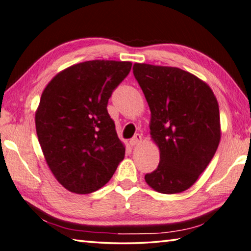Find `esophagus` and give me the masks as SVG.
Listing matches in <instances>:
<instances>
[{
    "label": "esophagus",
    "instance_id": "esophagus-1",
    "mask_svg": "<svg viewBox=\"0 0 251 251\" xmlns=\"http://www.w3.org/2000/svg\"><path fill=\"white\" fill-rule=\"evenodd\" d=\"M141 143V136L139 134H136L133 138L129 140V145L131 147H135V146H137Z\"/></svg>",
    "mask_w": 251,
    "mask_h": 251
}]
</instances>
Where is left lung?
<instances>
[{
  "instance_id": "obj_1",
  "label": "left lung",
  "mask_w": 251,
  "mask_h": 251,
  "mask_svg": "<svg viewBox=\"0 0 251 251\" xmlns=\"http://www.w3.org/2000/svg\"><path fill=\"white\" fill-rule=\"evenodd\" d=\"M133 71L151 113L150 136L160 151L158 168L145 180L159 193L183 192L220 145L216 97L206 82L179 68L135 63Z\"/></svg>"
}]
</instances>
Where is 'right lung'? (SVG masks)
Wrapping results in <instances>:
<instances>
[{
  "label": "right lung",
  "mask_w": 251,
  "mask_h": 251,
  "mask_svg": "<svg viewBox=\"0 0 251 251\" xmlns=\"http://www.w3.org/2000/svg\"><path fill=\"white\" fill-rule=\"evenodd\" d=\"M130 69L129 61L76 63L54 75L43 91L36 133L49 169L72 193L101 189L124 159L125 146L106 107Z\"/></svg>",
  "instance_id": "add662e5"
}]
</instances>
